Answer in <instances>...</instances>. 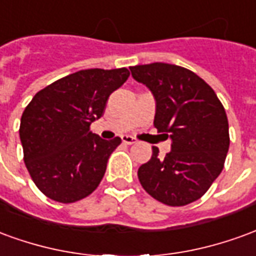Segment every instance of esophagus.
I'll return each mask as SVG.
<instances>
[{
    "label": "esophagus",
    "mask_w": 256,
    "mask_h": 256,
    "mask_svg": "<svg viewBox=\"0 0 256 256\" xmlns=\"http://www.w3.org/2000/svg\"><path fill=\"white\" fill-rule=\"evenodd\" d=\"M122 141L128 145L136 144V142H137V140L134 138V137H132V136H122Z\"/></svg>",
    "instance_id": "34e87169"
}]
</instances>
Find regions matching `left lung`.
Listing matches in <instances>:
<instances>
[{"mask_svg": "<svg viewBox=\"0 0 256 256\" xmlns=\"http://www.w3.org/2000/svg\"><path fill=\"white\" fill-rule=\"evenodd\" d=\"M130 71L155 97L158 133L172 138L164 158L152 146V158L138 168L140 182L167 206L196 202L224 168L230 144L225 108L211 86L190 70L152 63Z\"/></svg>", "mask_w": 256, "mask_h": 256, "instance_id": "left-lung-1", "label": "left lung"}]
</instances>
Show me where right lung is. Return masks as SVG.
Returning a JSON list of instances; mask_svg holds the SVG:
<instances>
[{
  "label": "right lung",
  "instance_id": "add662e5",
  "mask_svg": "<svg viewBox=\"0 0 256 256\" xmlns=\"http://www.w3.org/2000/svg\"><path fill=\"white\" fill-rule=\"evenodd\" d=\"M128 75L124 67L82 70L40 90L26 106L19 128L24 163L45 196L74 203L98 186L122 140L100 138L90 124L102 116L110 94Z\"/></svg>",
  "mask_w": 256,
  "mask_h": 256
}]
</instances>
